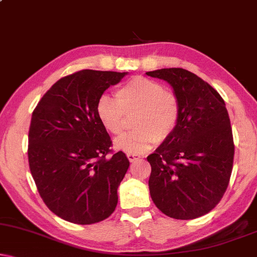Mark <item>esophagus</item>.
<instances>
[{"mask_svg":"<svg viewBox=\"0 0 257 257\" xmlns=\"http://www.w3.org/2000/svg\"><path fill=\"white\" fill-rule=\"evenodd\" d=\"M126 157H128V160L131 161V162H136V161H139L140 159H141V157L138 156V155H135V154H128V155H126Z\"/></svg>","mask_w":257,"mask_h":257,"instance_id":"34e87169","label":"esophagus"}]
</instances>
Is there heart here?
<instances>
[{
	"label": "heart",
	"instance_id": "heart-1",
	"mask_svg": "<svg viewBox=\"0 0 257 257\" xmlns=\"http://www.w3.org/2000/svg\"><path fill=\"white\" fill-rule=\"evenodd\" d=\"M115 98L102 96L96 112L108 133L118 135L124 131L126 116H135V132L115 140V148L128 154H143L155 143L167 142L179 125L181 107L173 91L164 90L159 82L136 76L122 85Z\"/></svg>",
	"mask_w": 257,
	"mask_h": 257
}]
</instances>
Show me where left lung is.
Segmentation results:
<instances>
[{
    "instance_id": "obj_1",
    "label": "left lung",
    "mask_w": 257,
    "mask_h": 257,
    "mask_svg": "<svg viewBox=\"0 0 257 257\" xmlns=\"http://www.w3.org/2000/svg\"><path fill=\"white\" fill-rule=\"evenodd\" d=\"M146 74L168 82L181 107L175 133L147 157L152 166L150 196L169 217L203 216L223 197L234 162L235 146L223 98L182 68Z\"/></svg>"
}]
</instances>
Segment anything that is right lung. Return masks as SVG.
Masks as SVG:
<instances>
[{"label": "right lung", "instance_id": "1", "mask_svg": "<svg viewBox=\"0 0 257 257\" xmlns=\"http://www.w3.org/2000/svg\"><path fill=\"white\" fill-rule=\"evenodd\" d=\"M128 73L84 69L53 84L34 109L28 160L46 206L76 224L103 221L117 206V188L129 168L125 154L111 156V140L96 105Z\"/></svg>", "mask_w": 257, "mask_h": 257}]
</instances>
